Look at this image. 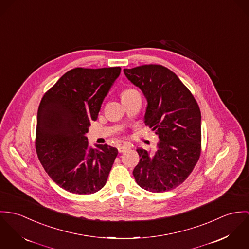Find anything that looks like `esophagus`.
Masks as SVG:
<instances>
[{
	"instance_id": "1",
	"label": "esophagus",
	"mask_w": 249,
	"mask_h": 249,
	"mask_svg": "<svg viewBox=\"0 0 249 249\" xmlns=\"http://www.w3.org/2000/svg\"><path fill=\"white\" fill-rule=\"evenodd\" d=\"M128 149H130V147L128 145H118L117 146V150H118L119 153H124Z\"/></svg>"
}]
</instances>
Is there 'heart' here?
<instances>
[{"instance_id": "b5f03b06", "label": "heart", "mask_w": 249, "mask_h": 249, "mask_svg": "<svg viewBox=\"0 0 249 249\" xmlns=\"http://www.w3.org/2000/svg\"><path fill=\"white\" fill-rule=\"evenodd\" d=\"M138 92L137 89H125L122 92H121V99H125L127 97H129L130 95H132L133 93Z\"/></svg>"}]
</instances>
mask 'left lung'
<instances>
[{"label": "left lung", "instance_id": "obj_1", "mask_svg": "<svg viewBox=\"0 0 249 249\" xmlns=\"http://www.w3.org/2000/svg\"><path fill=\"white\" fill-rule=\"evenodd\" d=\"M123 71L147 99L144 122L160 138L154 154L137 149L140 160L133 175L147 191L172 190L188 178L199 159V107L176 73L161 65H143Z\"/></svg>", "mask_w": 249, "mask_h": 249}]
</instances>
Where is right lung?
<instances>
[{"mask_svg":"<svg viewBox=\"0 0 249 249\" xmlns=\"http://www.w3.org/2000/svg\"><path fill=\"white\" fill-rule=\"evenodd\" d=\"M120 71V67L72 69L40 102L36 153L51 178L66 191L89 195L106 184L118 151L107 144L92 149L85 135Z\"/></svg>","mask_w":249,"mask_h":249,"instance_id":"right-lung-1","label":"right lung"}]
</instances>
